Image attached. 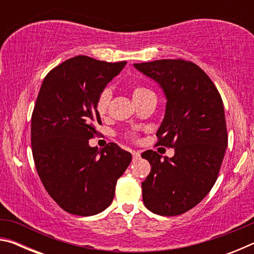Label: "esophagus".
<instances>
[{
    "label": "esophagus",
    "mask_w": 254,
    "mask_h": 254,
    "mask_svg": "<svg viewBox=\"0 0 254 254\" xmlns=\"http://www.w3.org/2000/svg\"><path fill=\"white\" fill-rule=\"evenodd\" d=\"M132 156H133V160H137V159H140V152L139 151H133Z\"/></svg>",
    "instance_id": "obj_1"
}]
</instances>
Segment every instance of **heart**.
I'll return each instance as SVG.
<instances>
[{
    "label": "heart",
    "instance_id": "obj_1",
    "mask_svg": "<svg viewBox=\"0 0 254 254\" xmlns=\"http://www.w3.org/2000/svg\"><path fill=\"white\" fill-rule=\"evenodd\" d=\"M151 95H154L153 92L150 91L149 88L144 87V86H135V87H133L132 89V97L134 102L144 100V98H147ZM110 100H111V91L106 88L100 94V95H98V98L96 101V112L98 113V115L104 117L106 114Z\"/></svg>",
    "mask_w": 254,
    "mask_h": 254
}]
</instances>
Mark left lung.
Returning <instances> with one entry per match:
<instances>
[{
    "instance_id": "1",
    "label": "left lung",
    "mask_w": 254,
    "mask_h": 254,
    "mask_svg": "<svg viewBox=\"0 0 254 254\" xmlns=\"http://www.w3.org/2000/svg\"><path fill=\"white\" fill-rule=\"evenodd\" d=\"M133 66L165 94L157 144L175 148V156L163 160L153 150L141 154L151 165L142 183L143 203L154 214L180 215L198 204L217 179L227 147L222 98L194 63L161 59Z\"/></svg>"
}]
</instances>
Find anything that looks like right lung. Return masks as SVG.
I'll return each instance as SVG.
<instances>
[{"instance_id":"right-lung-1","label":"right lung","mask_w":254,"mask_h":254,"mask_svg":"<svg viewBox=\"0 0 254 254\" xmlns=\"http://www.w3.org/2000/svg\"><path fill=\"white\" fill-rule=\"evenodd\" d=\"M126 65L77 56L42 81L31 119L33 160L51 198L70 214L91 216L109 207L132 160L115 143L103 150L88 144L102 124L98 95Z\"/></svg>"}]
</instances>
